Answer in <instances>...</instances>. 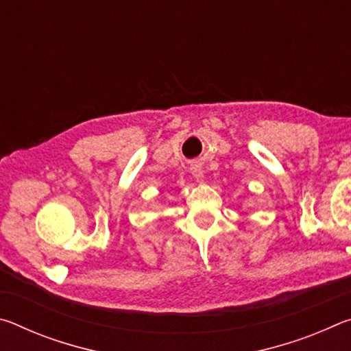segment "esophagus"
<instances>
[{"label":"esophagus","mask_w":351,"mask_h":351,"mask_svg":"<svg viewBox=\"0 0 351 351\" xmlns=\"http://www.w3.org/2000/svg\"><path fill=\"white\" fill-rule=\"evenodd\" d=\"M192 173L195 176V180H197L198 182H203L204 181V175H203V170H201V167H192Z\"/></svg>","instance_id":"34e87169"}]
</instances>
